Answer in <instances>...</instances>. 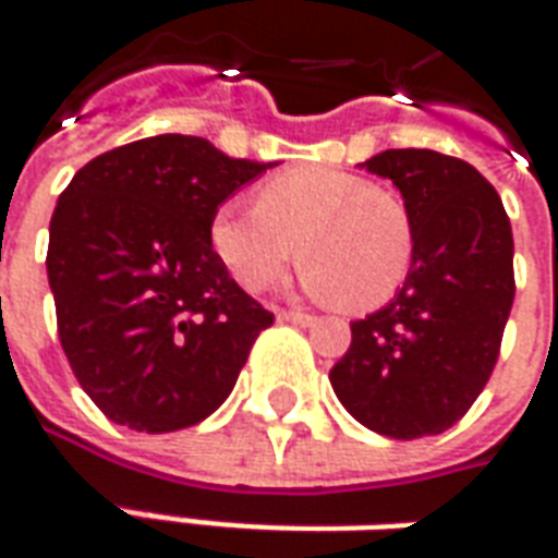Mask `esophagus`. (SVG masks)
Returning <instances> with one entry per match:
<instances>
[{"mask_svg": "<svg viewBox=\"0 0 558 558\" xmlns=\"http://www.w3.org/2000/svg\"><path fill=\"white\" fill-rule=\"evenodd\" d=\"M278 319H283V323H292V326H314L316 316L307 314V311H278Z\"/></svg>", "mask_w": 558, "mask_h": 558, "instance_id": "1", "label": "esophagus"}]
</instances>
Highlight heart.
<instances>
[{"instance_id":"1","label":"heart","mask_w":558,"mask_h":558,"mask_svg":"<svg viewBox=\"0 0 558 558\" xmlns=\"http://www.w3.org/2000/svg\"><path fill=\"white\" fill-rule=\"evenodd\" d=\"M256 206L220 203L208 244L247 292L275 287L302 259L304 290L367 314L407 283L415 223L391 187L335 167H295L256 187Z\"/></svg>"}]
</instances>
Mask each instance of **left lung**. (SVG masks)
Wrapping results in <instances>:
<instances>
[{"label":"left lung","instance_id":"left-lung-1","mask_svg":"<svg viewBox=\"0 0 558 558\" xmlns=\"http://www.w3.org/2000/svg\"><path fill=\"white\" fill-rule=\"evenodd\" d=\"M398 184L415 223L407 283L352 323L331 388L352 418L391 439L448 430L487 386L514 304V239L496 187L466 160L388 148L364 160Z\"/></svg>","mask_w":558,"mask_h":558}]
</instances>
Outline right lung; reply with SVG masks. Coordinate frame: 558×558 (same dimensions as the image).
I'll return each mask as SVG.
<instances>
[{
  "mask_svg": "<svg viewBox=\"0 0 558 558\" xmlns=\"http://www.w3.org/2000/svg\"><path fill=\"white\" fill-rule=\"evenodd\" d=\"M268 167L160 134L104 151L62 191L47 247L59 343L110 421L182 430L230 398L275 314L230 278L208 220Z\"/></svg>",
  "mask_w": 558,
  "mask_h": 558,
  "instance_id": "1",
  "label": "right lung"
}]
</instances>
